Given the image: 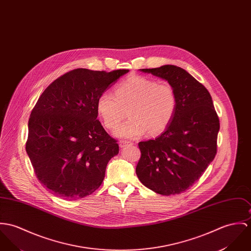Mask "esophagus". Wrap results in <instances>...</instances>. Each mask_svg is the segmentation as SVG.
<instances>
[{
  "label": "esophagus",
  "instance_id": "1",
  "mask_svg": "<svg viewBox=\"0 0 251 251\" xmlns=\"http://www.w3.org/2000/svg\"><path fill=\"white\" fill-rule=\"evenodd\" d=\"M119 145H120L121 148H124V147H126V146H127V145H132V143L129 142V141L123 140V141H120V142H119Z\"/></svg>",
  "mask_w": 251,
  "mask_h": 251
}]
</instances>
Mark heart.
Wrapping results in <instances>:
<instances>
[{"label": "heart", "mask_w": 251, "mask_h": 251, "mask_svg": "<svg viewBox=\"0 0 251 251\" xmlns=\"http://www.w3.org/2000/svg\"><path fill=\"white\" fill-rule=\"evenodd\" d=\"M96 107L104 126L109 129L124 120L127 110L130 118L115 129L116 136L137 138L146 131L150 135H158L175 117L177 95L169 82L131 75L115 87V95L100 93Z\"/></svg>", "instance_id": "1"}]
</instances>
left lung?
<instances>
[{
	"label": "left lung",
	"mask_w": 251,
	"mask_h": 251,
	"mask_svg": "<svg viewBox=\"0 0 251 251\" xmlns=\"http://www.w3.org/2000/svg\"><path fill=\"white\" fill-rule=\"evenodd\" d=\"M141 71L174 86L177 108L165 132L138 144L137 176L159 195H178L200 179L215 158L220 120L210 93L184 69L164 65Z\"/></svg>",
	"instance_id": "obj_1"
}]
</instances>
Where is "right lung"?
<instances>
[{
	"mask_svg": "<svg viewBox=\"0 0 251 251\" xmlns=\"http://www.w3.org/2000/svg\"><path fill=\"white\" fill-rule=\"evenodd\" d=\"M127 72L75 69L39 97L28 120L25 151L38 180L55 196L79 200L101 185L119 145L97 120L96 102Z\"/></svg>",
	"mask_w": 251,
	"mask_h": 251,
	"instance_id": "obj_1",
	"label": "right lung"
}]
</instances>
